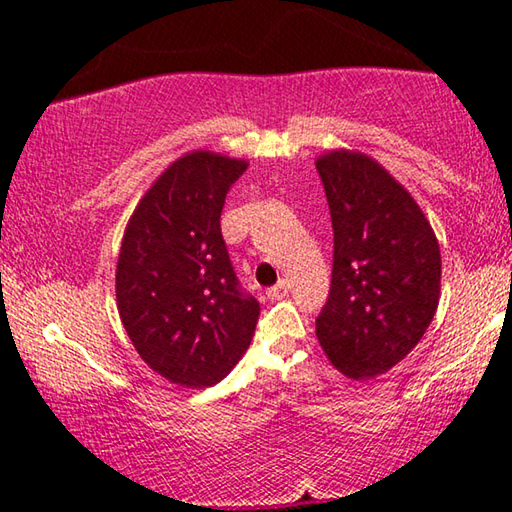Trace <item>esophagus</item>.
<instances>
[{"mask_svg":"<svg viewBox=\"0 0 512 512\" xmlns=\"http://www.w3.org/2000/svg\"><path fill=\"white\" fill-rule=\"evenodd\" d=\"M289 293V282L287 280H280L275 284V287H271L266 291V296L271 298V300H280V298H284Z\"/></svg>","mask_w":512,"mask_h":512,"instance_id":"obj_1","label":"esophagus"}]
</instances>
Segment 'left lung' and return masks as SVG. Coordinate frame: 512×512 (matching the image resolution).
Here are the masks:
<instances>
[{
    "label": "left lung",
    "mask_w": 512,
    "mask_h": 512,
    "mask_svg": "<svg viewBox=\"0 0 512 512\" xmlns=\"http://www.w3.org/2000/svg\"><path fill=\"white\" fill-rule=\"evenodd\" d=\"M334 228L332 291L316 336L332 366L372 379L409 354L440 300V246L415 198L370 155H318Z\"/></svg>",
    "instance_id": "1"
}]
</instances>
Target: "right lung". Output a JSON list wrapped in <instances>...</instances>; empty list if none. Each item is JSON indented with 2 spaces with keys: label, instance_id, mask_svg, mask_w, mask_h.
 <instances>
[{
  "label": "right lung",
  "instance_id": "right-lung-1",
  "mask_svg": "<svg viewBox=\"0 0 512 512\" xmlns=\"http://www.w3.org/2000/svg\"><path fill=\"white\" fill-rule=\"evenodd\" d=\"M246 160L189 151L146 189L117 259V309L128 339L171 384L221 381L253 341L259 302L241 293L221 210Z\"/></svg>",
  "mask_w": 512,
  "mask_h": 512
}]
</instances>
